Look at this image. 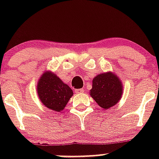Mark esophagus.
Listing matches in <instances>:
<instances>
[{
	"label": "esophagus",
	"instance_id": "esophagus-1",
	"mask_svg": "<svg viewBox=\"0 0 159 159\" xmlns=\"http://www.w3.org/2000/svg\"><path fill=\"white\" fill-rule=\"evenodd\" d=\"M75 92L76 93H82V92H84V89H82V88H81V89H77L75 90Z\"/></svg>",
	"mask_w": 159,
	"mask_h": 159
}]
</instances>
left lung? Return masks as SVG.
<instances>
[{"label":"left lung","instance_id":"obj_1","mask_svg":"<svg viewBox=\"0 0 159 159\" xmlns=\"http://www.w3.org/2000/svg\"><path fill=\"white\" fill-rule=\"evenodd\" d=\"M122 84L112 72L97 75L92 82L91 96L103 109L112 107L119 102L122 94Z\"/></svg>","mask_w":159,"mask_h":159}]
</instances>
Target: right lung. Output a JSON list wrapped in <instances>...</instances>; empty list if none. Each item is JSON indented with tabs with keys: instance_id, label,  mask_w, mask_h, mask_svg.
Returning <instances> with one entry per match:
<instances>
[{
	"instance_id": "right-lung-1",
	"label": "right lung",
	"mask_w": 159,
	"mask_h": 159,
	"mask_svg": "<svg viewBox=\"0 0 159 159\" xmlns=\"http://www.w3.org/2000/svg\"><path fill=\"white\" fill-rule=\"evenodd\" d=\"M38 96L46 107L55 111L63 110L73 92L59 77L50 72L41 76L37 86Z\"/></svg>"
}]
</instances>
